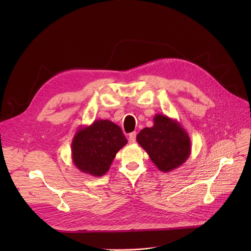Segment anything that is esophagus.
I'll use <instances>...</instances> for the list:
<instances>
[{
	"mask_svg": "<svg viewBox=\"0 0 251 251\" xmlns=\"http://www.w3.org/2000/svg\"><path fill=\"white\" fill-rule=\"evenodd\" d=\"M128 140H129V142H130V143H134V142H135V140H136V132L130 133V134H129V138H128Z\"/></svg>",
	"mask_w": 251,
	"mask_h": 251,
	"instance_id": "esophagus-1",
	"label": "esophagus"
}]
</instances>
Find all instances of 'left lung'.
I'll return each instance as SVG.
<instances>
[{
  "label": "left lung",
  "mask_w": 251,
  "mask_h": 251,
  "mask_svg": "<svg viewBox=\"0 0 251 251\" xmlns=\"http://www.w3.org/2000/svg\"><path fill=\"white\" fill-rule=\"evenodd\" d=\"M139 146L164 173L182 166L191 153V141L181 124L163 114L153 117V126L142 129L136 136Z\"/></svg>",
  "instance_id": "1"
}]
</instances>
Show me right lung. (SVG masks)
<instances>
[{"label":"right lung","mask_w":251,"mask_h":251,"mask_svg":"<svg viewBox=\"0 0 251 251\" xmlns=\"http://www.w3.org/2000/svg\"><path fill=\"white\" fill-rule=\"evenodd\" d=\"M126 143L120 127L99 119L77 129L71 143L72 162L81 172L100 177L108 172L116 153Z\"/></svg>","instance_id":"add662e5"}]
</instances>
